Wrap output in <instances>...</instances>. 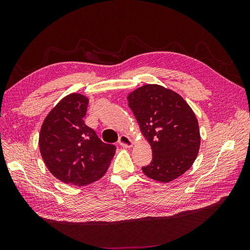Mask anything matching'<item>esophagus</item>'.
Wrapping results in <instances>:
<instances>
[{
    "label": "esophagus",
    "mask_w": 250,
    "mask_h": 250,
    "mask_svg": "<svg viewBox=\"0 0 250 250\" xmlns=\"http://www.w3.org/2000/svg\"><path fill=\"white\" fill-rule=\"evenodd\" d=\"M118 143H119V145H121L122 147H125V148H130L133 145V141L129 137H128V135H125V134L121 135V137L119 138Z\"/></svg>",
    "instance_id": "1"
}]
</instances>
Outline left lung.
Masks as SVG:
<instances>
[{
    "instance_id": "obj_1",
    "label": "left lung",
    "mask_w": 250,
    "mask_h": 250,
    "mask_svg": "<svg viewBox=\"0 0 250 250\" xmlns=\"http://www.w3.org/2000/svg\"><path fill=\"white\" fill-rule=\"evenodd\" d=\"M144 137L152 149V162L142 167L161 183L176 179L192 167L198 155V121L184 98L157 84L143 85L127 97Z\"/></svg>"
}]
</instances>
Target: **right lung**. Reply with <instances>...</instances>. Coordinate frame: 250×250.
<instances>
[{
	"mask_svg": "<svg viewBox=\"0 0 250 250\" xmlns=\"http://www.w3.org/2000/svg\"><path fill=\"white\" fill-rule=\"evenodd\" d=\"M88 99L71 94L60 100L44 119L40 150L48 170L72 186H86L108 169L116 146L105 144L85 125Z\"/></svg>",
	"mask_w": 250,
	"mask_h": 250,
	"instance_id": "1",
	"label": "right lung"
}]
</instances>
